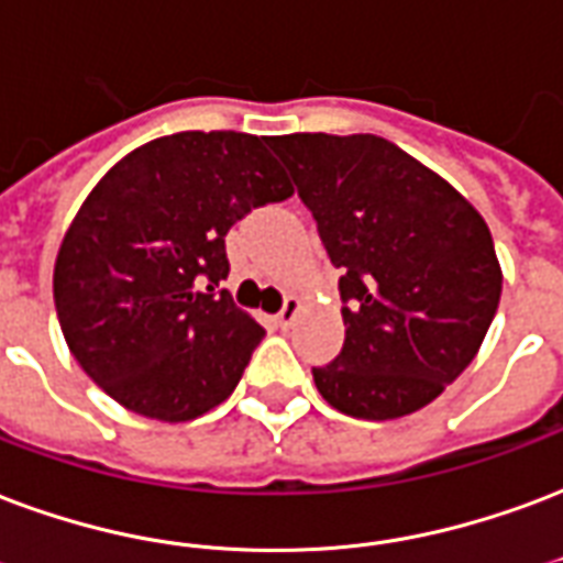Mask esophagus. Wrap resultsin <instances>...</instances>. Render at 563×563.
Masks as SVG:
<instances>
[{
  "mask_svg": "<svg viewBox=\"0 0 563 563\" xmlns=\"http://www.w3.org/2000/svg\"><path fill=\"white\" fill-rule=\"evenodd\" d=\"M299 314V299L297 297H287L285 299V306H282V311H278V323H282V327H290V323H294V317Z\"/></svg>",
  "mask_w": 563,
  "mask_h": 563,
  "instance_id": "1",
  "label": "esophagus"
}]
</instances>
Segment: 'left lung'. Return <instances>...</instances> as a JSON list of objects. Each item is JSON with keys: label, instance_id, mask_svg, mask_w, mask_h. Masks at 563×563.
<instances>
[{"label": "left lung", "instance_id": "8db88e82", "mask_svg": "<svg viewBox=\"0 0 563 563\" xmlns=\"http://www.w3.org/2000/svg\"><path fill=\"white\" fill-rule=\"evenodd\" d=\"M341 269L344 346L311 367L329 407L388 421L427 407L463 374L501 297L487 222L437 172L356 133L273 136Z\"/></svg>", "mask_w": 563, "mask_h": 563}]
</instances>
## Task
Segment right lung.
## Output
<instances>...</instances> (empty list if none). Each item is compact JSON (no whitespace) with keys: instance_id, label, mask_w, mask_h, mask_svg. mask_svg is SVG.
Segmentation results:
<instances>
[{"instance_id":"add662e5","label":"right lung","mask_w":563,"mask_h":563,"mask_svg":"<svg viewBox=\"0 0 563 563\" xmlns=\"http://www.w3.org/2000/svg\"><path fill=\"white\" fill-rule=\"evenodd\" d=\"M264 136L186 130L109 168L67 228L53 273L65 341L121 407L189 421L236 388L264 338L219 282L225 234L294 196Z\"/></svg>"}]
</instances>
